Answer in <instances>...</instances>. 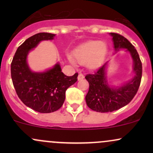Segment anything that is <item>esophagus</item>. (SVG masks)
<instances>
[{
    "label": "esophagus",
    "mask_w": 153,
    "mask_h": 153,
    "mask_svg": "<svg viewBox=\"0 0 153 153\" xmlns=\"http://www.w3.org/2000/svg\"><path fill=\"white\" fill-rule=\"evenodd\" d=\"M84 78H85V77H84V75H82V74H81V73H80V74H79L78 76V80H82V79H83Z\"/></svg>",
    "instance_id": "34e87169"
}]
</instances>
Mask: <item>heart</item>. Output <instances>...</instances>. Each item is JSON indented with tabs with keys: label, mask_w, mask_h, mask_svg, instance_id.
<instances>
[{
	"label": "heart",
	"mask_w": 153,
	"mask_h": 153,
	"mask_svg": "<svg viewBox=\"0 0 153 153\" xmlns=\"http://www.w3.org/2000/svg\"><path fill=\"white\" fill-rule=\"evenodd\" d=\"M107 47L99 40L88 41L82 44L74 51V57L80 64H86L91 69L98 68L103 62L106 54ZM69 61L75 64V60L71 55L68 56Z\"/></svg>",
	"instance_id": "heart-1"
}]
</instances>
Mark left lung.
Masks as SVG:
<instances>
[{"instance_id": "8db88e82", "label": "left lung", "mask_w": 153, "mask_h": 153, "mask_svg": "<svg viewBox=\"0 0 153 153\" xmlns=\"http://www.w3.org/2000/svg\"><path fill=\"white\" fill-rule=\"evenodd\" d=\"M109 34L112 36L115 52L122 49H126L129 52L133 60L132 73L134 75L130 80L123 82L119 86L110 85L106 78L107 61L94 74L85 76L89 83V90L85 96L88 106L101 113L118 110L130 102L140 87L143 72L141 60L134 47L122 35L116 33Z\"/></svg>"}]
</instances>
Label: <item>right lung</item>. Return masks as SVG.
Returning a JSON list of instances; mask_svg holds the SVG:
<instances>
[{
    "instance_id": "obj_1",
    "label": "right lung",
    "mask_w": 153,
    "mask_h": 153,
    "mask_svg": "<svg viewBox=\"0 0 153 153\" xmlns=\"http://www.w3.org/2000/svg\"><path fill=\"white\" fill-rule=\"evenodd\" d=\"M55 34L38 33L28 38L16 52L10 65L11 78L19 98L26 106L40 113L58 110L65 99L67 89L77 81L78 73L67 76L59 62L44 72H33L27 57L40 42L52 40Z\"/></svg>"
}]
</instances>
